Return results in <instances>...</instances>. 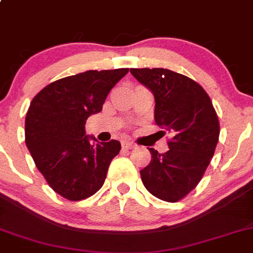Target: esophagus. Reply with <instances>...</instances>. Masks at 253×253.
<instances>
[{"instance_id": "1", "label": "esophagus", "mask_w": 253, "mask_h": 253, "mask_svg": "<svg viewBox=\"0 0 253 253\" xmlns=\"http://www.w3.org/2000/svg\"><path fill=\"white\" fill-rule=\"evenodd\" d=\"M122 148L124 149H134L135 145L131 142H122Z\"/></svg>"}]
</instances>
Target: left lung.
<instances>
[{
	"label": "left lung",
	"mask_w": 253,
	"mask_h": 253,
	"mask_svg": "<svg viewBox=\"0 0 253 253\" xmlns=\"http://www.w3.org/2000/svg\"><path fill=\"white\" fill-rule=\"evenodd\" d=\"M153 92L154 119L171 135L169 150L150 148L151 161L140 169L144 187L158 199L175 203L201 180L219 138V121L206 91L194 80L169 69H131Z\"/></svg>",
	"instance_id": "8db88e82"
}]
</instances>
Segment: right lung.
Listing matches in <instances>:
<instances>
[{
	"instance_id": "1",
	"label": "right lung",
	"mask_w": 253,
	"mask_h": 253,
	"mask_svg": "<svg viewBox=\"0 0 253 253\" xmlns=\"http://www.w3.org/2000/svg\"><path fill=\"white\" fill-rule=\"evenodd\" d=\"M128 69L88 70L52 82L30 103L25 143L55 193L70 201L89 198L104 184L119 140L99 143L84 131L87 119L102 111L106 95Z\"/></svg>"
}]
</instances>
